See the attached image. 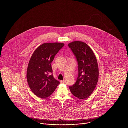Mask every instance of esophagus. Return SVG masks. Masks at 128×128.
I'll return each instance as SVG.
<instances>
[{
	"label": "esophagus",
	"instance_id": "34e87169",
	"mask_svg": "<svg viewBox=\"0 0 128 128\" xmlns=\"http://www.w3.org/2000/svg\"><path fill=\"white\" fill-rule=\"evenodd\" d=\"M60 83H62V84H64V83H65V82L64 80H60Z\"/></svg>",
	"mask_w": 128,
	"mask_h": 128
}]
</instances>
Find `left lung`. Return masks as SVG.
Returning a JSON list of instances; mask_svg holds the SVG:
<instances>
[{
	"label": "left lung",
	"instance_id": "8db88e82",
	"mask_svg": "<svg viewBox=\"0 0 128 128\" xmlns=\"http://www.w3.org/2000/svg\"><path fill=\"white\" fill-rule=\"evenodd\" d=\"M78 65V76L75 84L69 86L72 94L79 99L89 96L95 89L98 80L99 70L96 57L86 43L74 41L68 44Z\"/></svg>",
	"mask_w": 128,
	"mask_h": 128
}]
</instances>
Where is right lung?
Here are the masks:
<instances>
[{"mask_svg":"<svg viewBox=\"0 0 128 128\" xmlns=\"http://www.w3.org/2000/svg\"><path fill=\"white\" fill-rule=\"evenodd\" d=\"M64 46L63 43H44L32 56L27 70V80L31 91L37 97H48L60 84L53 76L51 63Z\"/></svg>","mask_w":128,"mask_h":128,"instance_id":"right-lung-1","label":"right lung"}]
</instances>
